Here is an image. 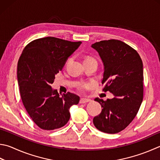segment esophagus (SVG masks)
<instances>
[{
  "mask_svg": "<svg viewBox=\"0 0 160 160\" xmlns=\"http://www.w3.org/2000/svg\"><path fill=\"white\" fill-rule=\"evenodd\" d=\"M91 101L90 99H88V98H80V103H86L88 102H89V101Z\"/></svg>",
  "mask_w": 160,
  "mask_h": 160,
  "instance_id": "34e87169",
  "label": "esophagus"
}]
</instances>
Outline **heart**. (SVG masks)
<instances>
[{
	"label": "heart",
	"mask_w": 160,
	"mask_h": 160,
	"mask_svg": "<svg viewBox=\"0 0 160 160\" xmlns=\"http://www.w3.org/2000/svg\"><path fill=\"white\" fill-rule=\"evenodd\" d=\"M92 59H94V58L93 57H88L85 59V61H88V60H92ZM70 60V59H69ZM68 60V61H69ZM89 86H90V84H89V83H85V84H82V85H81L80 86V89H87V88H89Z\"/></svg>",
	"instance_id": "b5f03b06"
}]
</instances>
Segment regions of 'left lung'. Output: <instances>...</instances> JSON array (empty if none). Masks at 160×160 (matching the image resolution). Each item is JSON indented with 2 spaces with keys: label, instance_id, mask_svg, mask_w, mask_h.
I'll return each mask as SVG.
<instances>
[{
  "label": "left lung",
  "instance_id": "left-lung-1",
  "mask_svg": "<svg viewBox=\"0 0 160 160\" xmlns=\"http://www.w3.org/2000/svg\"><path fill=\"white\" fill-rule=\"evenodd\" d=\"M92 48L98 52L103 63V91L114 95L106 101L95 98L102 110L93 119V123L101 132L118 133L132 122L143 101V62L134 49L120 40H102Z\"/></svg>",
  "mask_w": 160,
  "mask_h": 160
}]
</instances>
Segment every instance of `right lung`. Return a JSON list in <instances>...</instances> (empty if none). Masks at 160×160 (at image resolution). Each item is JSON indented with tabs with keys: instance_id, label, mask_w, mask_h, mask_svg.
<instances>
[{
	"instance_id": "right-lung-1",
	"label": "right lung",
	"mask_w": 160,
	"mask_h": 160,
	"mask_svg": "<svg viewBox=\"0 0 160 160\" xmlns=\"http://www.w3.org/2000/svg\"><path fill=\"white\" fill-rule=\"evenodd\" d=\"M54 37L34 40L24 48L17 63V80L22 103L40 129L53 130L66 124L69 109L80 97L71 92L61 96L53 90L55 75L81 44Z\"/></svg>"
}]
</instances>
